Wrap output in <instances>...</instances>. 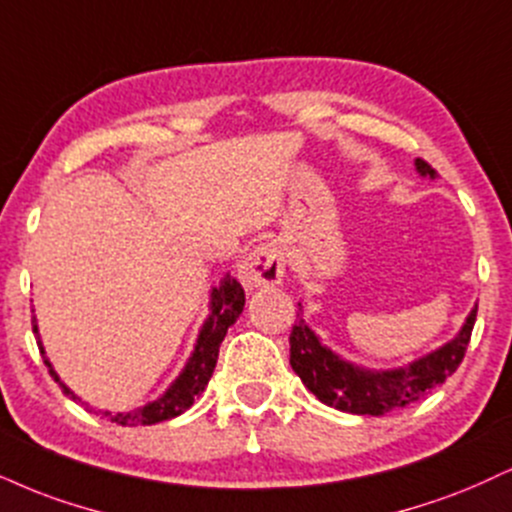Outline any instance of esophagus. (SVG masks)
<instances>
[{"label":"esophagus","instance_id":"1","mask_svg":"<svg viewBox=\"0 0 512 512\" xmlns=\"http://www.w3.org/2000/svg\"><path fill=\"white\" fill-rule=\"evenodd\" d=\"M283 274H286V255L276 243H260L243 257L238 267L240 281L248 288L279 286Z\"/></svg>","mask_w":512,"mask_h":512}]
</instances>
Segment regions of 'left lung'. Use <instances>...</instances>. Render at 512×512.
<instances>
[{
	"instance_id": "8db88e82",
	"label": "left lung",
	"mask_w": 512,
	"mask_h": 512,
	"mask_svg": "<svg viewBox=\"0 0 512 512\" xmlns=\"http://www.w3.org/2000/svg\"><path fill=\"white\" fill-rule=\"evenodd\" d=\"M420 176L434 178L436 171L424 159H415ZM300 307V305H298ZM303 315V310H300ZM298 315L291 331V367L303 384L329 408L353 415H386V412L408 408L410 403L427 396L441 386L463 362L470 343L477 307L467 315L460 334L434 353L398 369L374 372L357 367L338 357L334 350L322 346L315 331Z\"/></svg>"
}]
</instances>
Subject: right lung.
Returning <instances> with one entry per match:
<instances>
[{"label": "right lung", "instance_id": "1", "mask_svg": "<svg viewBox=\"0 0 512 512\" xmlns=\"http://www.w3.org/2000/svg\"><path fill=\"white\" fill-rule=\"evenodd\" d=\"M243 305H245L243 286H240L231 274H226L219 286L212 288V300H209V310L212 312H209L207 322L202 324L193 355L188 357L183 372L178 374L174 384L164 391V396L152 400V403H147L143 408L133 412H119V415L104 412V415L116 424H157V422L171 420V417H178L181 412H186L190 405L195 403L197 393L205 391V386L209 384V377H212L214 367H217L221 341H224L229 326L240 317ZM33 334H38V324H33ZM38 346H40V353H45L40 341ZM45 365L49 369V374H52V379L59 381V386L64 389L66 396L76 400L71 389H66V384H61L57 372L52 369V362L45 360Z\"/></svg>", "mask_w": 512, "mask_h": 512}]
</instances>
